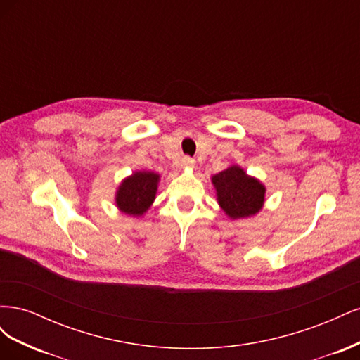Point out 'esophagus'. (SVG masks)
<instances>
[{
  "label": "esophagus",
  "instance_id": "obj_1",
  "mask_svg": "<svg viewBox=\"0 0 360 360\" xmlns=\"http://www.w3.org/2000/svg\"><path fill=\"white\" fill-rule=\"evenodd\" d=\"M181 167L186 168V169L193 168V167H195V160H193L192 158H189V156H184V158L181 159Z\"/></svg>",
  "mask_w": 360,
  "mask_h": 360
}]
</instances>
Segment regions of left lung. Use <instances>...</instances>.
<instances>
[{
	"label": "left lung",
	"instance_id": "8db88e82",
	"mask_svg": "<svg viewBox=\"0 0 360 360\" xmlns=\"http://www.w3.org/2000/svg\"><path fill=\"white\" fill-rule=\"evenodd\" d=\"M212 183L217 202L230 219H246L263 209L266 186L258 179L248 176L242 167L231 165L214 174Z\"/></svg>",
	"mask_w": 360,
	"mask_h": 360
}]
</instances>
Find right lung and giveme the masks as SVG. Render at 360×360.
Segmentation results:
<instances>
[{
  "mask_svg": "<svg viewBox=\"0 0 360 360\" xmlns=\"http://www.w3.org/2000/svg\"><path fill=\"white\" fill-rule=\"evenodd\" d=\"M160 176L153 171H135L126 177L115 192L118 210L129 216H143L153 204Z\"/></svg>",
  "mask_w": 360,
  "mask_h": 360,
  "instance_id": "obj_1",
  "label": "right lung"
}]
</instances>
